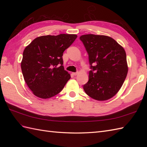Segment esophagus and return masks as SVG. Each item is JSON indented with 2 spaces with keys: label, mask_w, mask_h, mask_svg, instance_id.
<instances>
[{
  "label": "esophagus",
  "mask_w": 147,
  "mask_h": 147,
  "mask_svg": "<svg viewBox=\"0 0 147 147\" xmlns=\"http://www.w3.org/2000/svg\"><path fill=\"white\" fill-rule=\"evenodd\" d=\"M78 74V72H76V73H73V74L74 76H76Z\"/></svg>",
  "instance_id": "obj_1"
}]
</instances>
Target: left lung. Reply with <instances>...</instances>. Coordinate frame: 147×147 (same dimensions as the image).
Masks as SVG:
<instances>
[{
    "label": "left lung",
    "instance_id": "1",
    "mask_svg": "<svg viewBox=\"0 0 147 147\" xmlns=\"http://www.w3.org/2000/svg\"><path fill=\"white\" fill-rule=\"evenodd\" d=\"M80 39L88 54L91 69L83 89L93 99L107 100L118 92L126 78L128 68L125 51L107 36L88 34Z\"/></svg>",
    "mask_w": 147,
    "mask_h": 147
}]
</instances>
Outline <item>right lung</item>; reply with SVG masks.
I'll return each instance as SVG.
<instances>
[{"label":"right lung","mask_w":147,"mask_h":147,"mask_svg":"<svg viewBox=\"0 0 147 147\" xmlns=\"http://www.w3.org/2000/svg\"><path fill=\"white\" fill-rule=\"evenodd\" d=\"M77 38L74 34L37 37L24 49L21 67L24 81L33 94L42 98L56 95L70 74L64 70L62 55Z\"/></svg>","instance_id":"right-lung-1"}]
</instances>
